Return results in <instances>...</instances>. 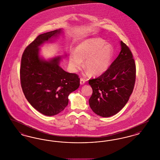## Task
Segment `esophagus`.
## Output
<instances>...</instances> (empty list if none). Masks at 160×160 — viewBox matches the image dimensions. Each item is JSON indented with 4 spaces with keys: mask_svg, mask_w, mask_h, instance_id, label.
Here are the masks:
<instances>
[{
    "mask_svg": "<svg viewBox=\"0 0 160 160\" xmlns=\"http://www.w3.org/2000/svg\"><path fill=\"white\" fill-rule=\"evenodd\" d=\"M85 82H86V80L82 78H80V84L81 85H83V84L85 83Z\"/></svg>",
    "mask_w": 160,
    "mask_h": 160,
    "instance_id": "obj_1",
    "label": "esophagus"
}]
</instances>
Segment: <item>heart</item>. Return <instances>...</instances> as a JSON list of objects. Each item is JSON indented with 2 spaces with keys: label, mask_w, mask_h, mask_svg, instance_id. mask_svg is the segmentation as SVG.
<instances>
[{
  "label": "heart",
  "mask_w": 160,
  "mask_h": 160,
  "mask_svg": "<svg viewBox=\"0 0 160 160\" xmlns=\"http://www.w3.org/2000/svg\"><path fill=\"white\" fill-rule=\"evenodd\" d=\"M100 38H91L84 40L77 46L75 52L69 56V65L74 72L82 66L92 75H100L110 67L114 57V49L110 44H106Z\"/></svg>",
  "instance_id": "heart-1"
}]
</instances>
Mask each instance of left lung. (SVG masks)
<instances>
[{"mask_svg": "<svg viewBox=\"0 0 160 160\" xmlns=\"http://www.w3.org/2000/svg\"><path fill=\"white\" fill-rule=\"evenodd\" d=\"M121 50L105 72L89 80L92 111L101 117L118 113L129 100L136 81V63L129 47L121 41Z\"/></svg>", "mask_w": 160, "mask_h": 160, "instance_id": "1", "label": "left lung"}]
</instances>
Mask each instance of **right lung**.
Returning a JSON list of instances; mask_svg holds the SVG:
<instances>
[{"instance_id":"1","label":"right lung","mask_w":160,"mask_h":160,"mask_svg":"<svg viewBox=\"0 0 160 160\" xmlns=\"http://www.w3.org/2000/svg\"><path fill=\"white\" fill-rule=\"evenodd\" d=\"M62 29L38 35L23 52L20 67V82L24 95L34 108L46 116H54L63 111L68 104L69 95L77 89L80 78L59 65L61 56L48 61L39 56V47L52 41Z\"/></svg>"}]
</instances>
